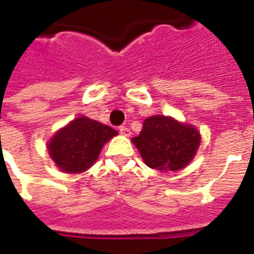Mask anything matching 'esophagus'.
Listing matches in <instances>:
<instances>
[{
	"mask_svg": "<svg viewBox=\"0 0 254 254\" xmlns=\"http://www.w3.org/2000/svg\"><path fill=\"white\" fill-rule=\"evenodd\" d=\"M120 133H121L122 136H129V134H130V130H129V127H120Z\"/></svg>",
	"mask_w": 254,
	"mask_h": 254,
	"instance_id": "esophagus-1",
	"label": "esophagus"
}]
</instances>
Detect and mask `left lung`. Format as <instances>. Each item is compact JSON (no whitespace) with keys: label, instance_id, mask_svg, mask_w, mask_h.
<instances>
[{"label":"left lung","instance_id":"1","mask_svg":"<svg viewBox=\"0 0 254 254\" xmlns=\"http://www.w3.org/2000/svg\"><path fill=\"white\" fill-rule=\"evenodd\" d=\"M148 167L159 171H179L194 159L200 134L192 125L165 116L148 117L140 134L132 138Z\"/></svg>","mask_w":254,"mask_h":254}]
</instances>
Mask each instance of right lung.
<instances>
[{
    "label": "right lung",
    "mask_w": 254,
    "mask_h": 254,
    "mask_svg": "<svg viewBox=\"0 0 254 254\" xmlns=\"http://www.w3.org/2000/svg\"><path fill=\"white\" fill-rule=\"evenodd\" d=\"M117 134L113 127L91 118H75L51 138L48 152L60 170L79 174L97 161L102 146Z\"/></svg>",
    "instance_id": "right-lung-1"
}]
</instances>
